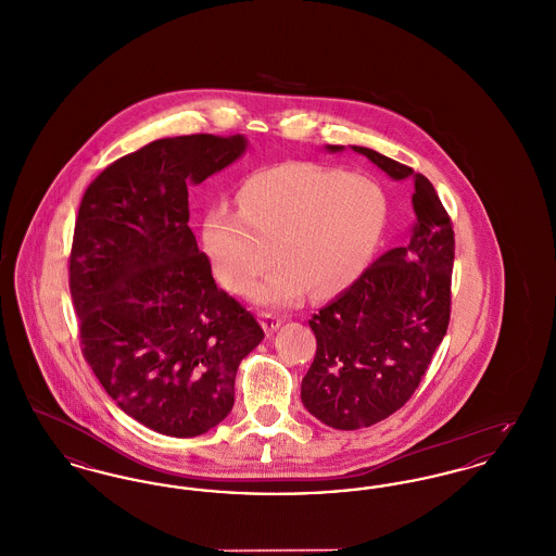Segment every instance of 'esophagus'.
Instances as JSON below:
<instances>
[{
	"instance_id": "34e87169",
	"label": "esophagus",
	"mask_w": 556,
	"mask_h": 556,
	"mask_svg": "<svg viewBox=\"0 0 556 556\" xmlns=\"http://www.w3.org/2000/svg\"><path fill=\"white\" fill-rule=\"evenodd\" d=\"M261 325H263V329H265L266 333H273V331L279 329L281 317H277V315H273V313H261Z\"/></svg>"
}]
</instances>
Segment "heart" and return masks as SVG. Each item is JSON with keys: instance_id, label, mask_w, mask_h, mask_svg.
<instances>
[{"instance_id": "obj_1", "label": "heart", "mask_w": 556, "mask_h": 556, "mask_svg": "<svg viewBox=\"0 0 556 556\" xmlns=\"http://www.w3.org/2000/svg\"><path fill=\"white\" fill-rule=\"evenodd\" d=\"M383 223L386 198L369 177L288 162L254 173L239 193V211L212 208L204 245L216 277L233 291L248 290L277 254L281 263L254 300L281 306L308 288L331 295L350 286Z\"/></svg>"}]
</instances>
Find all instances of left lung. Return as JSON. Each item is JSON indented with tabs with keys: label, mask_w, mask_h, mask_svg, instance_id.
<instances>
[{
	"label": "left lung",
	"mask_w": 556,
	"mask_h": 556,
	"mask_svg": "<svg viewBox=\"0 0 556 556\" xmlns=\"http://www.w3.org/2000/svg\"><path fill=\"white\" fill-rule=\"evenodd\" d=\"M352 150L396 181L413 177L415 223L408 245L379 256L308 320L317 354L302 379V402L333 429L379 424L415 394L448 329L454 265L452 220L433 186L375 150Z\"/></svg>",
	"instance_id": "8db88e82"
}]
</instances>
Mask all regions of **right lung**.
Instances as JSON below:
<instances>
[{
  "label": "right lung",
  "mask_w": 556,
  "mask_h": 556,
  "mask_svg": "<svg viewBox=\"0 0 556 556\" xmlns=\"http://www.w3.org/2000/svg\"><path fill=\"white\" fill-rule=\"evenodd\" d=\"M245 137L156 139L87 187L68 283L89 367L129 417L173 438L202 435L233 408L239 363L265 331L216 288L189 229L187 186L243 154Z\"/></svg>",
  "instance_id": "obj_1"
}]
</instances>
